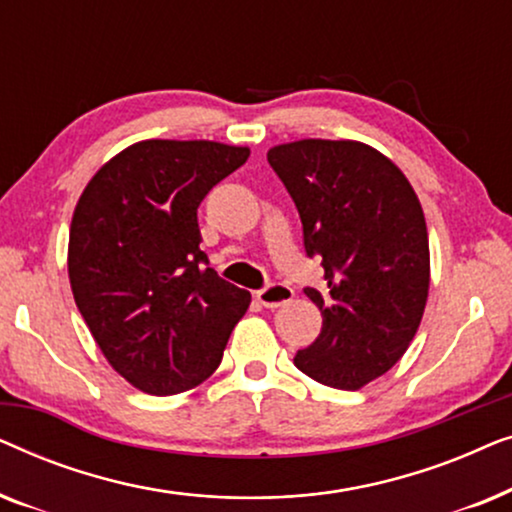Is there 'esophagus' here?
Returning a JSON list of instances; mask_svg holds the SVG:
<instances>
[{
    "instance_id": "1",
    "label": "esophagus",
    "mask_w": 512,
    "mask_h": 512,
    "mask_svg": "<svg viewBox=\"0 0 512 512\" xmlns=\"http://www.w3.org/2000/svg\"><path fill=\"white\" fill-rule=\"evenodd\" d=\"M256 300L263 307H282L293 300V289L289 284H270L256 291Z\"/></svg>"
}]
</instances>
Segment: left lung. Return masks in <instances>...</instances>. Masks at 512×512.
<instances>
[{
	"instance_id": "8db88e82",
	"label": "left lung",
	"mask_w": 512,
	"mask_h": 512,
	"mask_svg": "<svg viewBox=\"0 0 512 512\" xmlns=\"http://www.w3.org/2000/svg\"><path fill=\"white\" fill-rule=\"evenodd\" d=\"M268 163L326 279V289H305L324 321L293 363L326 387H366L401 359L424 317L431 258L422 202L396 163L354 139L277 144Z\"/></svg>"
}]
</instances>
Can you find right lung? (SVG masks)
Listing matches in <instances>:
<instances>
[{
  "mask_svg": "<svg viewBox=\"0 0 512 512\" xmlns=\"http://www.w3.org/2000/svg\"><path fill=\"white\" fill-rule=\"evenodd\" d=\"M249 146L144 139L107 160L69 226L67 272L104 359L132 387L172 396L219 368L251 303L207 268L198 207Z\"/></svg>",
  "mask_w": 512,
  "mask_h": 512,
  "instance_id": "1",
  "label": "right lung"
}]
</instances>
